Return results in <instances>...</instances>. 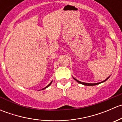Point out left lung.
I'll list each match as a JSON object with an SVG mask.
<instances>
[{
	"instance_id": "1",
	"label": "left lung",
	"mask_w": 122,
	"mask_h": 122,
	"mask_svg": "<svg viewBox=\"0 0 122 122\" xmlns=\"http://www.w3.org/2000/svg\"><path fill=\"white\" fill-rule=\"evenodd\" d=\"M109 78V77H108V78H107L105 80H104V81H103L100 82V83H83V82H81V81H80L77 80V79H76V78H74V79L76 81H77V82H78V83H80V84H83V85H84V86H96V85H97V84H100V83H103V82L106 81L107 80L108 78Z\"/></svg>"
}]
</instances>
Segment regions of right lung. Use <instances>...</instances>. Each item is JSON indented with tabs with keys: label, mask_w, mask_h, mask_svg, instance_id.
Instances as JSON below:
<instances>
[{
	"label": "right lung",
	"mask_w": 122,
	"mask_h": 122,
	"mask_svg": "<svg viewBox=\"0 0 122 122\" xmlns=\"http://www.w3.org/2000/svg\"><path fill=\"white\" fill-rule=\"evenodd\" d=\"M52 81H51V83H50V84H49L48 85V86H46V87H45V88H42V90H44V89H45V88H47V87H49V86H50V85H51V83H52Z\"/></svg>",
	"instance_id": "right-lung-1"
}]
</instances>
